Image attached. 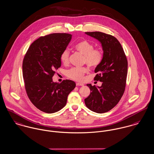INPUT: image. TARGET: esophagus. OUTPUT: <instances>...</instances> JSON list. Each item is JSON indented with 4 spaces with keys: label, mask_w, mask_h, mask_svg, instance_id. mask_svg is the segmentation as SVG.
Masks as SVG:
<instances>
[{
    "label": "esophagus",
    "mask_w": 154,
    "mask_h": 154,
    "mask_svg": "<svg viewBox=\"0 0 154 154\" xmlns=\"http://www.w3.org/2000/svg\"><path fill=\"white\" fill-rule=\"evenodd\" d=\"M77 86H84V84L83 83H76Z\"/></svg>",
    "instance_id": "esophagus-1"
}]
</instances>
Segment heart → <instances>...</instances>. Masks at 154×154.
I'll return each mask as SVG.
<instances>
[{"label":"heart","instance_id":"b5f03b06","mask_svg":"<svg viewBox=\"0 0 154 154\" xmlns=\"http://www.w3.org/2000/svg\"><path fill=\"white\" fill-rule=\"evenodd\" d=\"M94 45L86 40H82L77 43L74 48L84 56L83 62L91 68H95L101 63L103 58L102 50L99 48H94ZM70 51L68 49H64L60 54V59L63 64H68L69 63ZM89 72L87 67H72L66 72V75L72 80L82 82L84 75Z\"/></svg>","mask_w":154,"mask_h":154}]
</instances>
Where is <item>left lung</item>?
<instances>
[{"label": "left lung", "instance_id": "8db88e82", "mask_svg": "<svg viewBox=\"0 0 154 154\" xmlns=\"http://www.w3.org/2000/svg\"><path fill=\"white\" fill-rule=\"evenodd\" d=\"M97 39L104 51L101 63L95 69V80L102 82L101 87L91 84L90 94L84 100L86 106L97 113L109 111L119 103L124 94L128 71V61L119 40L113 35L100 32H85Z\"/></svg>", "mask_w": 154, "mask_h": 154}]
</instances>
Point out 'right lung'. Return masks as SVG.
<instances>
[{
  "label": "right lung",
  "instance_id": "obj_1",
  "mask_svg": "<svg viewBox=\"0 0 154 154\" xmlns=\"http://www.w3.org/2000/svg\"><path fill=\"white\" fill-rule=\"evenodd\" d=\"M72 35L53 33L39 37L30 46L23 61V76L27 95L40 111H59L66 106L67 97L75 87L70 80L54 83L52 77L61 66V53Z\"/></svg>",
  "mask_w": 154,
  "mask_h": 154
}]
</instances>
